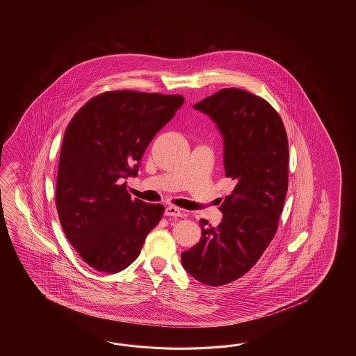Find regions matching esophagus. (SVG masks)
<instances>
[{"instance_id": "obj_1", "label": "esophagus", "mask_w": 356, "mask_h": 356, "mask_svg": "<svg viewBox=\"0 0 356 356\" xmlns=\"http://www.w3.org/2000/svg\"><path fill=\"white\" fill-rule=\"evenodd\" d=\"M165 215L170 216V218H184L186 212L181 210V209H178V207H175V206H167L165 207Z\"/></svg>"}]
</instances>
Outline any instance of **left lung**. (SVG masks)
<instances>
[{"instance_id": "obj_1", "label": "left lung", "mask_w": 356, "mask_h": 356, "mask_svg": "<svg viewBox=\"0 0 356 356\" xmlns=\"http://www.w3.org/2000/svg\"><path fill=\"white\" fill-rule=\"evenodd\" d=\"M193 108L218 124L235 187L219 207L218 227L200 220L202 236L181 253V265L204 285L220 286L248 273L276 234L288 192V136L273 106L242 89H221Z\"/></svg>"}]
</instances>
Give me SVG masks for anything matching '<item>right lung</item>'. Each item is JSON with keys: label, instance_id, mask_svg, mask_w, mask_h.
I'll list each match as a JSON object with an SVG mask.
<instances>
[{"label": "right lung", "instance_id": "1", "mask_svg": "<svg viewBox=\"0 0 356 356\" xmlns=\"http://www.w3.org/2000/svg\"><path fill=\"white\" fill-rule=\"evenodd\" d=\"M183 103L181 95L106 91L68 123L56 206L68 242L97 271L129 267L163 218V204L132 200L121 181L137 175L146 147Z\"/></svg>", "mask_w": 356, "mask_h": 356}]
</instances>
